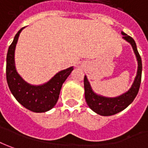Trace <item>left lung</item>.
<instances>
[{"mask_svg": "<svg viewBox=\"0 0 148 148\" xmlns=\"http://www.w3.org/2000/svg\"><path fill=\"white\" fill-rule=\"evenodd\" d=\"M121 34L123 35V39L131 45L138 61L137 75L129 91L117 97H113V98H108L102 95H96L92 91L90 82L87 80V76H84V89H85L86 102L91 110H93L97 114H99L101 116L114 115L124 110L125 108H127L136 97L140 87L142 77L141 57L138 52L137 46L133 38L126 35L123 32H121Z\"/></svg>", "mask_w": 148, "mask_h": 148, "instance_id": "obj_1", "label": "left lung"}]
</instances>
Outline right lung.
<instances>
[{"label": "right lung", "instance_id": "1", "mask_svg": "<svg viewBox=\"0 0 148 148\" xmlns=\"http://www.w3.org/2000/svg\"><path fill=\"white\" fill-rule=\"evenodd\" d=\"M20 29L9 47L6 57V80L11 93L23 107L35 112L49 111L57 103L63 82L66 81L73 67L58 72L49 82L43 85L34 86L25 82L16 71L14 64V51Z\"/></svg>", "mask_w": 148, "mask_h": 148}]
</instances>
